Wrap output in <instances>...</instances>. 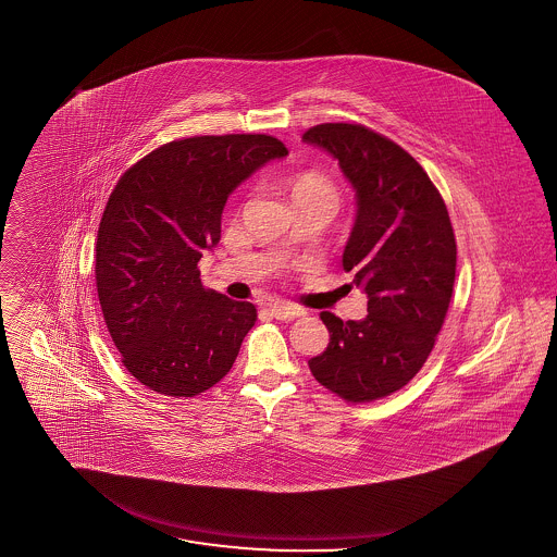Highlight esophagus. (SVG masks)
Instances as JSON below:
<instances>
[{
	"label": "esophagus",
	"instance_id": "obj_1",
	"mask_svg": "<svg viewBox=\"0 0 557 557\" xmlns=\"http://www.w3.org/2000/svg\"><path fill=\"white\" fill-rule=\"evenodd\" d=\"M268 311L271 312V317L282 319V321H292V319L305 314V309L294 307V305H288V302H273V305H269Z\"/></svg>",
	"mask_w": 557,
	"mask_h": 557
}]
</instances>
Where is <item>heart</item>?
<instances>
[{"instance_id": "b5f03b06", "label": "heart", "mask_w": 557, "mask_h": 557, "mask_svg": "<svg viewBox=\"0 0 557 557\" xmlns=\"http://www.w3.org/2000/svg\"><path fill=\"white\" fill-rule=\"evenodd\" d=\"M292 197L294 202L302 199H330L337 200V190H335L334 182L323 176L321 172L307 170L300 172L292 178Z\"/></svg>"}]
</instances>
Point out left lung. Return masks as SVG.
Returning <instances> with one entry per match:
<instances>
[{
  "instance_id": "8db88e82",
  "label": "left lung",
  "mask_w": 557,
  "mask_h": 557,
  "mask_svg": "<svg viewBox=\"0 0 557 557\" xmlns=\"http://www.w3.org/2000/svg\"><path fill=\"white\" fill-rule=\"evenodd\" d=\"M302 140L337 159L357 193L342 265L369 314L321 312L330 344L314 379L348 401L385 398L414 377L435 346L456 280V238L444 199L419 161L360 124H319Z\"/></svg>"
}]
</instances>
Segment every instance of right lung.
I'll list each match as a JSON object with an SVG mask.
<instances>
[{
  "label": "right lung",
  "mask_w": 557,
  "mask_h": 557,
  "mask_svg": "<svg viewBox=\"0 0 557 557\" xmlns=\"http://www.w3.org/2000/svg\"><path fill=\"white\" fill-rule=\"evenodd\" d=\"M286 156L268 134L193 136L117 180L95 246L97 294L124 367L157 394H202L238 357L257 309L205 289L197 265L222 238L227 197Z\"/></svg>",
  "instance_id": "add662e5"
}]
</instances>
